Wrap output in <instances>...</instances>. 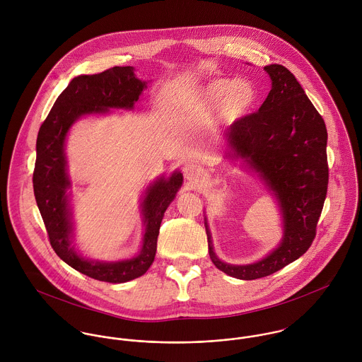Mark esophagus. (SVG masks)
I'll use <instances>...</instances> for the list:
<instances>
[{"mask_svg": "<svg viewBox=\"0 0 362 362\" xmlns=\"http://www.w3.org/2000/svg\"><path fill=\"white\" fill-rule=\"evenodd\" d=\"M184 175H185V178L189 180L191 182H198V181H201V180L204 178L205 173H204V170H202L199 165H197V164H187V167H185V170H184Z\"/></svg>", "mask_w": 362, "mask_h": 362, "instance_id": "1", "label": "esophagus"}]
</instances>
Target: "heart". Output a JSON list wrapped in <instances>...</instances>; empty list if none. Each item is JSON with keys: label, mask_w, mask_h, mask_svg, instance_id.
<instances>
[{"label": "heart", "mask_w": 362, "mask_h": 362, "mask_svg": "<svg viewBox=\"0 0 362 362\" xmlns=\"http://www.w3.org/2000/svg\"><path fill=\"white\" fill-rule=\"evenodd\" d=\"M205 100L209 104H220V118L231 122L244 115L255 102L254 86L243 79H216L207 85Z\"/></svg>", "instance_id": "heart-1"}]
</instances>
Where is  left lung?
<instances>
[{"mask_svg":"<svg viewBox=\"0 0 362 362\" xmlns=\"http://www.w3.org/2000/svg\"><path fill=\"white\" fill-rule=\"evenodd\" d=\"M272 89L259 111L238 118L228 142L274 191L284 218L279 248L254 264L234 266L216 258L206 230L209 255L231 277L255 280L273 274L304 255L315 240L329 184L327 131L296 76L283 65L263 68Z\"/></svg>","mask_w":362,"mask_h":362,"instance_id":"1","label":"left lung"}]
</instances>
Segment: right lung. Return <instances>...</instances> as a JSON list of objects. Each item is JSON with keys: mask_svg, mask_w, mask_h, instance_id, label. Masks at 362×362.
Instances as JSON below:
<instances>
[{"mask_svg": "<svg viewBox=\"0 0 362 362\" xmlns=\"http://www.w3.org/2000/svg\"><path fill=\"white\" fill-rule=\"evenodd\" d=\"M145 88L146 83L135 76L132 66H112L100 74L76 76L55 100L37 135L33 191L52 250L75 270L100 281L125 283L146 273L155 260L160 223L182 184V174L174 173L168 180L161 178L148 188L144 201L146 233L136 258L115 263L90 262L71 248L64 141L69 127L81 115L104 112L108 107L132 108Z\"/></svg>", "mask_w": 362, "mask_h": 362, "instance_id": "right-lung-1", "label": "right lung"}]
</instances>
